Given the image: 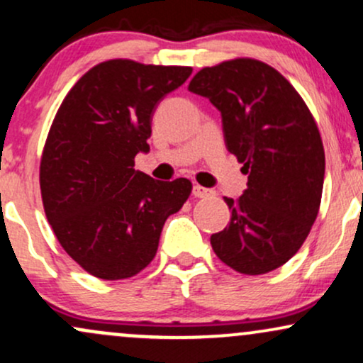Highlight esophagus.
Returning a JSON list of instances; mask_svg holds the SVG:
<instances>
[{"instance_id": "obj_1", "label": "esophagus", "mask_w": 363, "mask_h": 363, "mask_svg": "<svg viewBox=\"0 0 363 363\" xmlns=\"http://www.w3.org/2000/svg\"><path fill=\"white\" fill-rule=\"evenodd\" d=\"M193 194H194V198H206V196L213 194V191L206 189V187H203L199 184H196V186H193Z\"/></svg>"}]
</instances>
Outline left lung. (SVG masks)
I'll return each instance as SVG.
<instances>
[{"mask_svg": "<svg viewBox=\"0 0 363 363\" xmlns=\"http://www.w3.org/2000/svg\"><path fill=\"white\" fill-rule=\"evenodd\" d=\"M187 90L220 111L225 145L247 176L239 199L223 198L230 222L211 247L239 273L273 272L301 249L319 211L324 148L315 121L277 69L247 57L203 68Z\"/></svg>", "mask_w": 363, "mask_h": 363, "instance_id": "obj_1", "label": "left lung"}]
</instances>
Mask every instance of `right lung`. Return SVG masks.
Returning a JSON list of instances; mask_svg holds the SVG:
<instances>
[{"instance_id": "obj_1", "label": "right lung", "mask_w": 363, "mask_h": 363, "mask_svg": "<svg viewBox=\"0 0 363 363\" xmlns=\"http://www.w3.org/2000/svg\"><path fill=\"white\" fill-rule=\"evenodd\" d=\"M189 66L112 60L94 66L62 101L40 160L48 222L66 252L102 280H123L155 257L162 228L191 194V181L135 170L148 153L152 118Z\"/></svg>"}]
</instances>
